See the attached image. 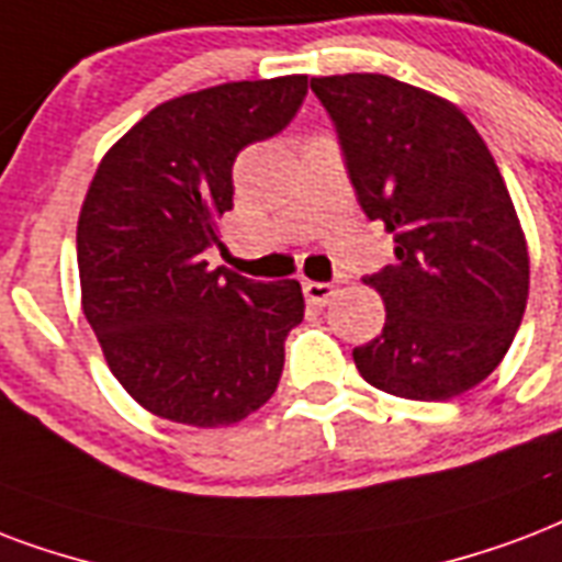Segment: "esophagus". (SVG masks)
I'll use <instances>...</instances> for the list:
<instances>
[{
  "label": "esophagus",
  "mask_w": 562,
  "mask_h": 562,
  "mask_svg": "<svg viewBox=\"0 0 562 562\" xmlns=\"http://www.w3.org/2000/svg\"><path fill=\"white\" fill-rule=\"evenodd\" d=\"M303 294H306V300H310L312 306H327L329 297L336 294V285H333V282L306 280L303 282Z\"/></svg>",
  "instance_id": "obj_1"
}]
</instances>
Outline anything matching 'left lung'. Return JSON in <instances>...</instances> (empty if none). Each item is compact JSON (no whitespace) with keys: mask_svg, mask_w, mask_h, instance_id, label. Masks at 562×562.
<instances>
[{"mask_svg":"<svg viewBox=\"0 0 562 562\" xmlns=\"http://www.w3.org/2000/svg\"><path fill=\"white\" fill-rule=\"evenodd\" d=\"M338 128L350 182L395 238V265L368 277L383 333L353 362L409 401H451L501 366L528 306L519 214L477 128L453 102L380 72L312 79Z\"/></svg>","mask_w":562,"mask_h":562,"instance_id":"1","label":"left lung"}]
</instances>
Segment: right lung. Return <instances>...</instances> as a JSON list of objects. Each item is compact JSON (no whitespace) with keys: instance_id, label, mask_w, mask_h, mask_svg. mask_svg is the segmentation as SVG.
I'll return each mask as SVG.
<instances>
[{"instance_id":"1","label":"right lung","mask_w":562,"mask_h":562,"mask_svg":"<svg viewBox=\"0 0 562 562\" xmlns=\"http://www.w3.org/2000/svg\"><path fill=\"white\" fill-rule=\"evenodd\" d=\"M306 76L226 81L167 100L102 156L79 212L81 312L117 383L147 413L226 427L277 392L297 280L209 271L233 209V161L289 126Z\"/></svg>"}]
</instances>
